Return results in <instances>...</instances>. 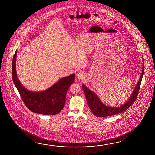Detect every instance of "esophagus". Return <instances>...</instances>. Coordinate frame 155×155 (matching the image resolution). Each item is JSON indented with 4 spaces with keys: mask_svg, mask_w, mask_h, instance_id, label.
Segmentation results:
<instances>
[{
    "mask_svg": "<svg viewBox=\"0 0 155 155\" xmlns=\"http://www.w3.org/2000/svg\"><path fill=\"white\" fill-rule=\"evenodd\" d=\"M76 76H77V78L78 79H83L85 77V74H84V73L83 71H79V72L77 73Z\"/></svg>",
    "mask_w": 155,
    "mask_h": 155,
    "instance_id": "esophagus-1",
    "label": "esophagus"
}]
</instances>
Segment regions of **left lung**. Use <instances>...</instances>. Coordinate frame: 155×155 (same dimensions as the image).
Instances as JSON below:
<instances>
[{"label":"left lung","mask_w":155,"mask_h":155,"mask_svg":"<svg viewBox=\"0 0 155 155\" xmlns=\"http://www.w3.org/2000/svg\"><path fill=\"white\" fill-rule=\"evenodd\" d=\"M144 70V67L143 65L140 78L138 81V83H137L130 98H129L128 101L126 103H125L123 105H121L118 107H110L104 105L102 102L100 101L97 96L95 94L94 92H92L83 84L82 88L86 96L87 104H88L90 109L92 112V113L97 117H105L120 113L121 112H123L125 110L128 109L129 107H130V106L132 105L136 101L138 97V94L139 93L140 87V83L143 75Z\"/></svg>","instance_id":"1"}]
</instances>
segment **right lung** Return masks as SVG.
Here are the masks:
<instances>
[{"label": "right lung", "mask_w": 155, "mask_h": 155, "mask_svg": "<svg viewBox=\"0 0 155 155\" xmlns=\"http://www.w3.org/2000/svg\"><path fill=\"white\" fill-rule=\"evenodd\" d=\"M16 54L17 51L14 54L12 61V79L27 107L34 113L42 115H55L61 112L64 107L68 88L74 81L75 74L61 78L46 91L40 92L28 91L20 83L17 77Z\"/></svg>", "instance_id": "add662e5"}]
</instances>
